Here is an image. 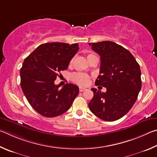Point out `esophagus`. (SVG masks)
<instances>
[{
    "instance_id": "34e87169",
    "label": "esophagus",
    "mask_w": 157,
    "mask_h": 157,
    "mask_svg": "<svg viewBox=\"0 0 157 157\" xmlns=\"http://www.w3.org/2000/svg\"><path fill=\"white\" fill-rule=\"evenodd\" d=\"M86 90V89L84 88V87H79V91H80V92H83V91H85V90Z\"/></svg>"
}]
</instances>
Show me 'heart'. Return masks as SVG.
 Masks as SVG:
<instances>
[{"instance_id":"1","label":"heart","mask_w":157,"mask_h":157,"mask_svg":"<svg viewBox=\"0 0 157 157\" xmlns=\"http://www.w3.org/2000/svg\"><path fill=\"white\" fill-rule=\"evenodd\" d=\"M96 56L92 54H90L87 56V59L88 60L92 59V57ZM74 61V59H71L70 64L71 65ZM71 80H72L74 83H76L78 85H81V86H86L87 83H89L90 77L88 75H87L86 74L83 73H74L71 75Z\"/></svg>"}]
</instances>
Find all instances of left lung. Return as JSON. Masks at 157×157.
<instances>
[{"mask_svg":"<svg viewBox=\"0 0 157 157\" xmlns=\"http://www.w3.org/2000/svg\"><path fill=\"white\" fill-rule=\"evenodd\" d=\"M101 56L100 75L96 86L106 87L101 93L92 88L88 106L95 116L106 121L121 119L130 110L141 88L139 63L128 49L112 41L89 43Z\"/></svg>","mask_w":157,"mask_h":157,"instance_id":"left-lung-1","label":"left lung"}]
</instances>
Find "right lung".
I'll return each instance as SVG.
<instances>
[{
  "instance_id": "right-lung-1",
  "label": "right lung",
  "mask_w": 157,
  "mask_h": 157,
  "mask_svg": "<svg viewBox=\"0 0 157 157\" xmlns=\"http://www.w3.org/2000/svg\"><path fill=\"white\" fill-rule=\"evenodd\" d=\"M78 49V43H44L24 60L20 71L21 86L27 101L38 114L55 117L70 109L78 94V87L66 83L60 90L54 81L60 71L67 70Z\"/></svg>"
}]
</instances>
